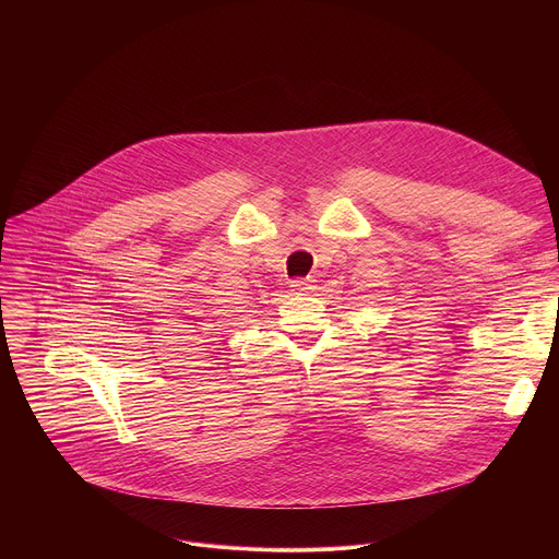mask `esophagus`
<instances>
[{
    "label": "esophagus",
    "instance_id": "obj_1",
    "mask_svg": "<svg viewBox=\"0 0 559 559\" xmlns=\"http://www.w3.org/2000/svg\"><path fill=\"white\" fill-rule=\"evenodd\" d=\"M289 287H294L296 292H309L311 289V281L309 278H296V281H292Z\"/></svg>",
    "mask_w": 559,
    "mask_h": 559
}]
</instances>
